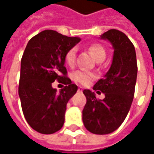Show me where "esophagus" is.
Returning a JSON list of instances; mask_svg holds the SVG:
<instances>
[{
  "mask_svg": "<svg viewBox=\"0 0 154 154\" xmlns=\"http://www.w3.org/2000/svg\"><path fill=\"white\" fill-rule=\"evenodd\" d=\"M78 91H80V92H82V87H78Z\"/></svg>",
  "mask_w": 154,
  "mask_h": 154,
  "instance_id": "34e87169",
  "label": "esophagus"
}]
</instances>
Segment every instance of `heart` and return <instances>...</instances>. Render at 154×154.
I'll return each instance as SVG.
<instances>
[{
	"label": "heart",
	"instance_id": "heart-1",
	"mask_svg": "<svg viewBox=\"0 0 154 154\" xmlns=\"http://www.w3.org/2000/svg\"><path fill=\"white\" fill-rule=\"evenodd\" d=\"M88 49L92 54L94 57L97 61L105 60L106 58V50L102 45L99 44H91ZM76 54H77V48H72L70 50H68L65 55V62L68 66H73L76 61ZM96 78V75L91 72L86 70H78L72 73V79L76 82L82 84V85H87Z\"/></svg>",
	"mask_w": 154,
	"mask_h": 154
}]
</instances>
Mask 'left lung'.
<instances>
[{"label":"left lung","mask_w":154,"mask_h":154,"mask_svg":"<svg viewBox=\"0 0 154 154\" xmlns=\"http://www.w3.org/2000/svg\"><path fill=\"white\" fill-rule=\"evenodd\" d=\"M100 38L112 44L113 60L105 77L93 87V90L105 94L103 100H97L91 91H83L87 103L82 110V121L91 133L107 134L118 129L129 113L138 67L134 46L123 32L110 29L100 35Z\"/></svg>","instance_id":"1"}]
</instances>
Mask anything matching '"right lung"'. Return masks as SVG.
<instances>
[{
  "instance_id": "right-lung-1",
  "label": "right lung",
  "mask_w": 154,
  "mask_h": 154,
  "mask_svg": "<svg viewBox=\"0 0 154 154\" xmlns=\"http://www.w3.org/2000/svg\"><path fill=\"white\" fill-rule=\"evenodd\" d=\"M80 41L46 29L34 36L25 48L19 97L26 121L40 134H54L63 125L67 103L77 91L67 77L65 55ZM54 80L66 85L59 93L51 87Z\"/></svg>"
}]
</instances>
